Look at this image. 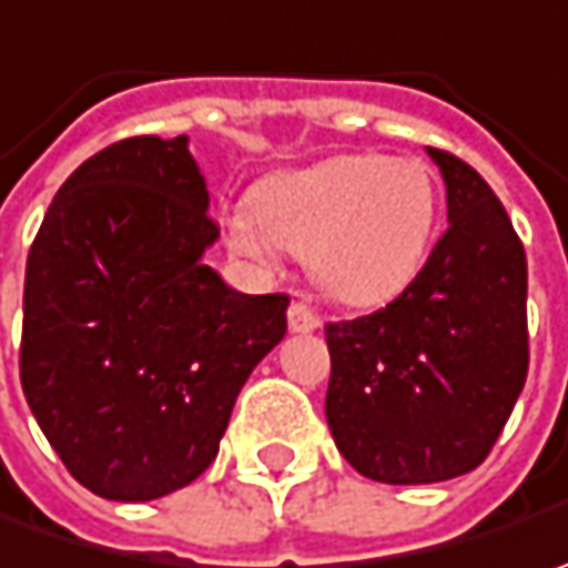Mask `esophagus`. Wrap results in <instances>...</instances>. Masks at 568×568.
<instances>
[{
    "instance_id": "esophagus-1",
    "label": "esophagus",
    "mask_w": 568,
    "mask_h": 568,
    "mask_svg": "<svg viewBox=\"0 0 568 568\" xmlns=\"http://www.w3.org/2000/svg\"><path fill=\"white\" fill-rule=\"evenodd\" d=\"M321 327V317L305 305V302H292L288 305V331L292 333H311Z\"/></svg>"
}]
</instances>
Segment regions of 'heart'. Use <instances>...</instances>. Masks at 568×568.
<instances>
[{
  "instance_id": "b5f03b06",
  "label": "heart",
  "mask_w": 568,
  "mask_h": 568,
  "mask_svg": "<svg viewBox=\"0 0 568 568\" xmlns=\"http://www.w3.org/2000/svg\"><path fill=\"white\" fill-rule=\"evenodd\" d=\"M438 193L416 159L333 155L257 184L222 219L232 254L273 270L285 251L308 257L331 298L375 308L397 298L429 257Z\"/></svg>"
}]
</instances>
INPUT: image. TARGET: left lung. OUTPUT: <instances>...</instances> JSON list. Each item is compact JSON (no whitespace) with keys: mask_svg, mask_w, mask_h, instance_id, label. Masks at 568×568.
<instances>
[{"mask_svg":"<svg viewBox=\"0 0 568 568\" xmlns=\"http://www.w3.org/2000/svg\"><path fill=\"white\" fill-rule=\"evenodd\" d=\"M448 229L416 280L356 321L327 324V426L362 477L394 486L470 474L528 378V260L499 196L429 149Z\"/></svg>","mask_w":568,"mask_h":568,"instance_id":"1","label":"left lung"}]
</instances>
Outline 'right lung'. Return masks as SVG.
<instances>
[{
    "mask_svg": "<svg viewBox=\"0 0 568 568\" xmlns=\"http://www.w3.org/2000/svg\"><path fill=\"white\" fill-rule=\"evenodd\" d=\"M186 136L120 139L53 196L24 270L21 387L65 470L101 499L193 483L237 394L285 336V295L203 263L219 225Z\"/></svg>",
    "mask_w": 568,
    "mask_h": 568,
    "instance_id": "right-lung-1",
    "label": "right lung"
}]
</instances>
